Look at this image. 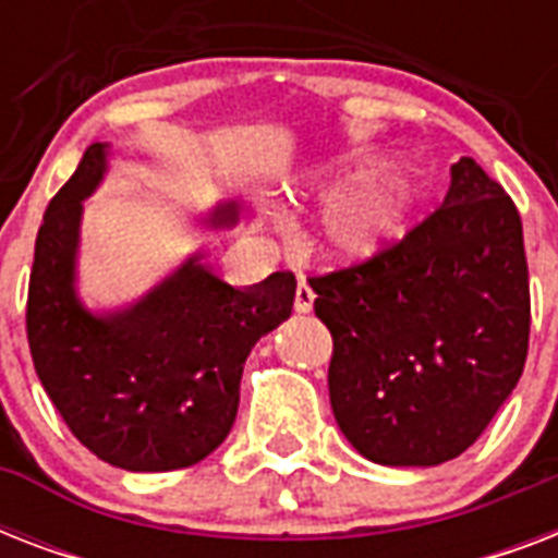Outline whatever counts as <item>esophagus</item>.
<instances>
[{
  "instance_id": "esophagus-1",
  "label": "esophagus",
  "mask_w": 558,
  "mask_h": 558,
  "mask_svg": "<svg viewBox=\"0 0 558 558\" xmlns=\"http://www.w3.org/2000/svg\"><path fill=\"white\" fill-rule=\"evenodd\" d=\"M313 301H315V292L306 287V280H298V289H295V313L298 315H306L313 313Z\"/></svg>"
}]
</instances>
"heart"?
<instances>
[{"label": "heart", "mask_w": 558, "mask_h": 558, "mask_svg": "<svg viewBox=\"0 0 558 558\" xmlns=\"http://www.w3.org/2000/svg\"><path fill=\"white\" fill-rule=\"evenodd\" d=\"M371 165V159H356V156L315 165L313 170H306L304 177L292 182V196L306 199V196L332 193L344 182L365 177ZM416 196H420V187L414 177L402 170L379 173L359 185L344 187L327 199L315 219L313 234H310L313 248L341 266H362V263L376 260L397 240H402L408 222L414 217Z\"/></svg>", "instance_id": "b5f03b06"}]
</instances>
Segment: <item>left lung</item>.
I'll return each instance as SVG.
<instances>
[{
	"label": "left lung",
	"instance_id": "8db88e82",
	"mask_svg": "<svg viewBox=\"0 0 558 558\" xmlns=\"http://www.w3.org/2000/svg\"><path fill=\"white\" fill-rule=\"evenodd\" d=\"M310 287L332 332V414L373 463L458 458L519 385L530 341L521 217L469 156L425 222Z\"/></svg>",
	"mask_w": 558,
	"mask_h": 558
}]
</instances>
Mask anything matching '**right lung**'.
I'll use <instances>...</instances> for the list:
<instances>
[{
    "label": "right lung",
    "instance_id": "obj_1",
    "mask_svg": "<svg viewBox=\"0 0 558 558\" xmlns=\"http://www.w3.org/2000/svg\"><path fill=\"white\" fill-rule=\"evenodd\" d=\"M107 168L109 144H92L48 202L28 283L31 359L92 454L126 472L185 469L231 432L245 359L292 315L295 275L234 289L191 254L133 304L89 313L74 287L81 219ZM205 222L236 226V205L219 202Z\"/></svg>",
    "mask_w": 558,
    "mask_h": 558
}]
</instances>
